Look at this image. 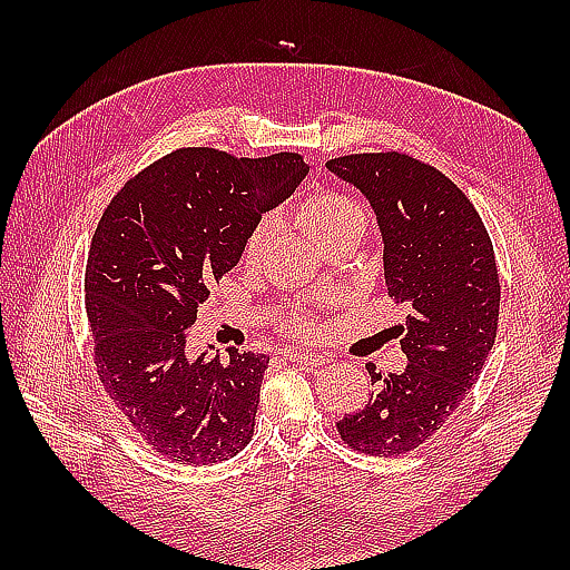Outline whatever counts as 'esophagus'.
Here are the masks:
<instances>
[{"label":"esophagus","mask_w":570,"mask_h":570,"mask_svg":"<svg viewBox=\"0 0 570 570\" xmlns=\"http://www.w3.org/2000/svg\"><path fill=\"white\" fill-rule=\"evenodd\" d=\"M284 360L296 362V365H304V367H323L331 362L328 355H321V353H284Z\"/></svg>","instance_id":"obj_1"}]
</instances>
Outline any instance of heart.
<instances>
[{"instance_id": "b5f03b06", "label": "heart", "mask_w": 570, "mask_h": 570, "mask_svg": "<svg viewBox=\"0 0 570 570\" xmlns=\"http://www.w3.org/2000/svg\"><path fill=\"white\" fill-rule=\"evenodd\" d=\"M298 223L321 245V242L347 233V229H365L367 215L362 210V205L345 196V193L325 190L318 193V196H311L301 205ZM276 229L278 225L274 217H264V220H259L249 229V235L245 239V252H242L247 264H257L264 257V252L269 249L272 239L276 237ZM278 325L292 335H311L316 331V323H313V318L304 311H292L288 316H282L278 318Z\"/></svg>"}]
</instances>
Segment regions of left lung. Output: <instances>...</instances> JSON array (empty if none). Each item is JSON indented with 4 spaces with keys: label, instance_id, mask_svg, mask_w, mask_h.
<instances>
[{
    "label": "left lung",
    "instance_id": "1",
    "mask_svg": "<svg viewBox=\"0 0 570 570\" xmlns=\"http://www.w3.org/2000/svg\"><path fill=\"white\" fill-rule=\"evenodd\" d=\"M328 168L370 200L386 292L411 308L399 325L406 370L382 377L370 365V402L337 421V433L367 455H402L451 419L494 345L500 276L492 242L465 193L406 154H350Z\"/></svg>",
    "mask_w": 570,
    "mask_h": 570
}]
</instances>
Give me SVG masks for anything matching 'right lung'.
Returning <instances> with one entry per match:
<instances>
[{
  "label": "right lung",
  "instance_id": "obj_1",
  "mask_svg": "<svg viewBox=\"0 0 570 570\" xmlns=\"http://www.w3.org/2000/svg\"><path fill=\"white\" fill-rule=\"evenodd\" d=\"M306 174L298 154L178 149L129 178L95 227L85 266L95 367L112 404L168 460L213 465L252 439L269 357L233 347L227 362L193 360L188 328L249 229Z\"/></svg>",
  "mask_w": 570,
  "mask_h": 570
}]
</instances>
